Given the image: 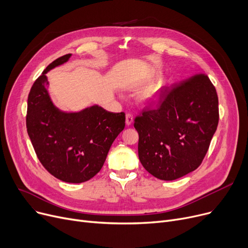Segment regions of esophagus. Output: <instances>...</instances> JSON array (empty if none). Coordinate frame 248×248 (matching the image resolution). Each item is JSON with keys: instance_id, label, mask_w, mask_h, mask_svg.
<instances>
[{"instance_id": "obj_1", "label": "esophagus", "mask_w": 248, "mask_h": 248, "mask_svg": "<svg viewBox=\"0 0 248 248\" xmlns=\"http://www.w3.org/2000/svg\"><path fill=\"white\" fill-rule=\"evenodd\" d=\"M134 122V115L131 112H127L125 114V124L126 125H131Z\"/></svg>"}]
</instances>
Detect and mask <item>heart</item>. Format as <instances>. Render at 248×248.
Returning a JSON list of instances; mask_svg holds the SVG:
<instances>
[{"label":"heart","mask_w":248,"mask_h":248,"mask_svg":"<svg viewBox=\"0 0 248 248\" xmlns=\"http://www.w3.org/2000/svg\"><path fill=\"white\" fill-rule=\"evenodd\" d=\"M162 89H163L162 84H158L155 87L149 89L144 94V96H142V100H144V102H146L148 104H154L155 102H158L159 99L161 98Z\"/></svg>","instance_id":"heart-1"}]
</instances>
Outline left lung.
<instances>
[{
    "label": "left lung",
    "mask_w": 248,
    "mask_h": 248,
    "mask_svg": "<svg viewBox=\"0 0 248 248\" xmlns=\"http://www.w3.org/2000/svg\"><path fill=\"white\" fill-rule=\"evenodd\" d=\"M219 121L216 89L205 74L162 91L160 106L135 119L139 158L160 180L183 177L201 165Z\"/></svg>",
    "instance_id": "left-lung-1"
}]
</instances>
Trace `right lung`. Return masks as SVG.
I'll return each mask as SVG.
<instances>
[{"label": "right lung", "mask_w": 248, "mask_h": 248, "mask_svg": "<svg viewBox=\"0 0 248 248\" xmlns=\"http://www.w3.org/2000/svg\"><path fill=\"white\" fill-rule=\"evenodd\" d=\"M70 56L50 63L34 82L28 95L26 125L46 170L63 182L82 183L101 170L113 140L124 128L125 114L98 106L65 112L54 106L46 88V73L67 62Z\"/></svg>", "instance_id": "obj_1"}]
</instances>
